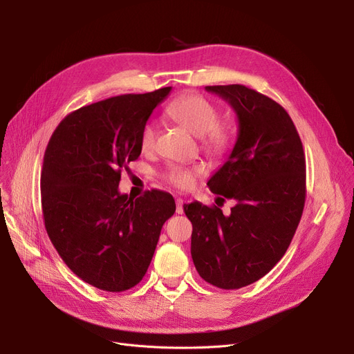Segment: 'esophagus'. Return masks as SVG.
Instances as JSON below:
<instances>
[{
	"label": "esophagus",
	"instance_id": "34e87169",
	"mask_svg": "<svg viewBox=\"0 0 354 354\" xmlns=\"http://www.w3.org/2000/svg\"><path fill=\"white\" fill-rule=\"evenodd\" d=\"M183 199H176V211L178 212V214H183Z\"/></svg>",
	"mask_w": 354,
	"mask_h": 354
}]
</instances>
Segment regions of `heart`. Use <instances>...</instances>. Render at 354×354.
Returning a JSON list of instances; mask_svg holds the SVG:
<instances>
[{"label": "heart", "instance_id": "b5f03b06", "mask_svg": "<svg viewBox=\"0 0 354 354\" xmlns=\"http://www.w3.org/2000/svg\"><path fill=\"white\" fill-rule=\"evenodd\" d=\"M169 116L183 125L187 131L202 136V143L208 152L223 155L229 151L233 143L234 128L230 122L218 121V108L201 94H189L176 99L168 106ZM156 140V125L149 121L143 125L140 134V146L143 151H152ZM203 174L201 167L185 164H169L164 171V180L168 185L181 190H187L195 185L199 176Z\"/></svg>", "mask_w": 354, "mask_h": 354}]
</instances>
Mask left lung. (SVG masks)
Instances as JSON below:
<instances>
[{
  "mask_svg": "<svg viewBox=\"0 0 354 354\" xmlns=\"http://www.w3.org/2000/svg\"><path fill=\"white\" fill-rule=\"evenodd\" d=\"M207 91L238 115V140L207 183L236 205L230 216L199 202L183 207L194 227L190 252L203 281L239 289L269 273L291 243L306 202V156L291 116L273 99L241 84Z\"/></svg>",
  "mask_w": 354,
  "mask_h": 354,
  "instance_id": "8db88e82",
  "label": "left lung"
}]
</instances>
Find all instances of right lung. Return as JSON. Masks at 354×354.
Wrapping results in <instances>:
<instances>
[{
    "label": "right lung",
    "mask_w": 354,
    "mask_h": 354,
    "mask_svg": "<svg viewBox=\"0 0 354 354\" xmlns=\"http://www.w3.org/2000/svg\"><path fill=\"white\" fill-rule=\"evenodd\" d=\"M171 87L122 94L84 106L53 133L41 171L46 230L69 269L102 291L122 292L143 279L174 198L118 192L121 173L142 153L140 134Z\"/></svg>",
    "instance_id": "right-lung-1"
}]
</instances>
